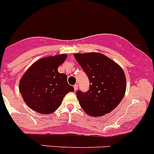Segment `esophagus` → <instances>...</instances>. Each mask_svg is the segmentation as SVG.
Masks as SVG:
<instances>
[{
	"label": "esophagus",
	"mask_w": 154,
	"mask_h": 154,
	"mask_svg": "<svg viewBox=\"0 0 154 154\" xmlns=\"http://www.w3.org/2000/svg\"><path fill=\"white\" fill-rule=\"evenodd\" d=\"M74 90H75V91H77V88H78V86H77V84H75V85L74 86Z\"/></svg>",
	"instance_id": "esophagus-1"
}]
</instances>
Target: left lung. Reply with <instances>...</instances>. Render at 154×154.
<instances>
[{
    "mask_svg": "<svg viewBox=\"0 0 154 154\" xmlns=\"http://www.w3.org/2000/svg\"><path fill=\"white\" fill-rule=\"evenodd\" d=\"M75 59L90 80L87 93L77 92V98L87 114L100 117L120 103L126 91L124 70L109 57L99 52L75 53Z\"/></svg>",
    "mask_w": 154,
    "mask_h": 154,
    "instance_id": "obj_1",
    "label": "left lung"
}]
</instances>
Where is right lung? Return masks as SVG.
Masks as SVG:
<instances>
[{
    "mask_svg": "<svg viewBox=\"0 0 154 154\" xmlns=\"http://www.w3.org/2000/svg\"><path fill=\"white\" fill-rule=\"evenodd\" d=\"M66 54L40 58L26 70L19 84L20 93L31 109L41 114H51L61 106L69 92H74L67 84L65 74L57 68L67 58Z\"/></svg>",
    "mask_w": 154,
    "mask_h": 154,
    "instance_id": "add662e5",
    "label": "right lung"
}]
</instances>
